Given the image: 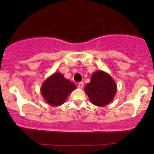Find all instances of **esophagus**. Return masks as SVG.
Listing matches in <instances>:
<instances>
[{
  "label": "esophagus",
  "mask_w": 154,
  "mask_h": 154,
  "mask_svg": "<svg viewBox=\"0 0 154 154\" xmlns=\"http://www.w3.org/2000/svg\"><path fill=\"white\" fill-rule=\"evenodd\" d=\"M83 86H84V83H83V82H80L78 83V88H82Z\"/></svg>",
  "instance_id": "esophagus-1"
}]
</instances>
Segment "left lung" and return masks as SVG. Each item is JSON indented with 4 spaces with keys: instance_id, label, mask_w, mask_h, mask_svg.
I'll use <instances>...</instances> for the list:
<instances>
[{
    "instance_id": "obj_1",
    "label": "left lung",
    "mask_w": 154,
    "mask_h": 154,
    "mask_svg": "<svg viewBox=\"0 0 154 154\" xmlns=\"http://www.w3.org/2000/svg\"><path fill=\"white\" fill-rule=\"evenodd\" d=\"M85 91L92 103L97 106H105L114 99L116 85L109 74L99 70L93 74L91 82L86 85Z\"/></svg>"
}]
</instances>
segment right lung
<instances>
[{"mask_svg":"<svg viewBox=\"0 0 154 154\" xmlns=\"http://www.w3.org/2000/svg\"><path fill=\"white\" fill-rule=\"evenodd\" d=\"M76 89V85L62 74L56 72L45 79L40 92L46 103L53 106H61L66 101L69 95Z\"/></svg>","mask_w":154,"mask_h":154,"instance_id":"add662e5","label":"right lung"}]
</instances>
